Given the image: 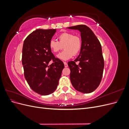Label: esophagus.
Listing matches in <instances>:
<instances>
[{
    "label": "esophagus",
    "mask_w": 129,
    "mask_h": 129,
    "mask_svg": "<svg viewBox=\"0 0 129 129\" xmlns=\"http://www.w3.org/2000/svg\"><path fill=\"white\" fill-rule=\"evenodd\" d=\"M64 67H68V64H67V62H64Z\"/></svg>",
    "instance_id": "34e87169"
}]
</instances>
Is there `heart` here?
Instances as JSON below:
<instances>
[{
    "instance_id": "heart-1",
    "label": "heart",
    "mask_w": 129,
    "mask_h": 129,
    "mask_svg": "<svg viewBox=\"0 0 129 129\" xmlns=\"http://www.w3.org/2000/svg\"><path fill=\"white\" fill-rule=\"evenodd\" d=\"M58 41L50 40L49 42V47L54 53L59 52L64 48L63 52L57 55L59 59L67 60L79 54L82 46L81 38L71 33L63 32L58 35Z\"/></svg>"
}]
</instances>
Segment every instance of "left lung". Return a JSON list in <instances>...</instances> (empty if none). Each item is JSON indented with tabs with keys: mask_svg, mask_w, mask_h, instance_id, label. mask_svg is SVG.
<instances>
[{
	"mask_svg": "<svg viewBox=\"0 0 129 129\" xmlns=\"http://www.w3.org/2000/svg\"><path fill=\"white\" fill-rule=\"evenodd\" d=\"M68 28L80 30L82 41L79 56L74 61L68 62L71 83L76 90L90 93L99 87L103 76L104 62L102 46L87 26L80 25Z\"/></svg>",
	"mask_w": 129,
	"mask_h": 129,
	"instance_id": "8db88e82",
	"label": "left lung"
}]
</instances>
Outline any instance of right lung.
Instances as JSON below:
<instances>
[{
	"instance_id": "obj_1",
	"label": "right lung",
	"mask_w": 129,
	"mask_h": 129,
	"mask_svg": "<svg viewBox=\"0 0 129 129\" xmlns=\"http://www.w3.org/2000/svg\"><path fill=\"white\" fill-rule=\"evenodd\" d=\"M56 29L34 30L24 41L22 63L24 76L33 90L41 95H47L55 90L64 63L56 58L49 47V42ZM52 60L53 63L48 65Z\"/></svg>"
}]
</instances>
